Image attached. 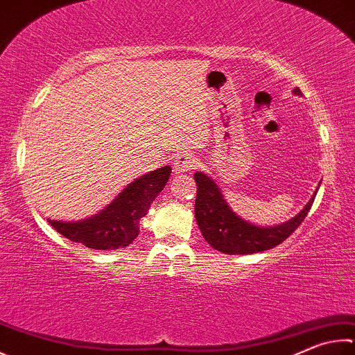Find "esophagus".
I'll return each mask as SVG.
<instances>
[{
	"label": "esophagus",
	"instance_id": "obj_1",
	"mask_svg": "<svg viewBox=\"0 0 355 355\" xmlns=\"http://www.w3.org/2000/svg\"><path fill=\"white\" fill-rule=\"evenodd\" d=\"M197 166V158L192 153H180V155L173 161V172L182 173L194 169Z\"/></svg>",
	"mask_w": 355,
	"mask_h": 355
}]
</instances>
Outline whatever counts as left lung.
I'll return each mask as SVG.
<instances>
[{
    "label": "left lung",
    "mask_w": 355,
    "mask_h": 355,
    "mask_svg": "<svg viewBox=\"0 0 355 355\" xmlns=\"http://www.w3.org/2000/svg\"><path fill=\"white\" fill-rule=\"evenodd\" d=\"M295 96H302L301 89H293ZM197 198H196V220L205 241L212 248L225 254H253L261 253L284 242L293 231L304 220L307 212L317 196L320 184L312 194L311 200L298 214L290 220L273 225V227H259L247 222L231 209L225 200L222 189L208 173L196 172Z\"/></svg>",
    "instance_id": "8db88e82"
}]
</instances>
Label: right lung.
Segmentation results:
<instances>
[{
  "instance_id": "add662e5",
  "label": "right lung",
  "mask_w": 355,
  "mask_h": 355,
  "mask_svg": "<svg viewBox=\"0 0 355 355\" xmlns=\"http://www.w3.org/2000/svg\"><path fill=\"white\" fill-rule=\"evenodd\" d=\"M171 172V167L164 166L138 177L128 183L104 209L83 220L63 222L48 218V222L63 237L88 248H125L138 237L139 220L147 214L150 203L163 191Z\"/></svg>"
}]
</instances>
